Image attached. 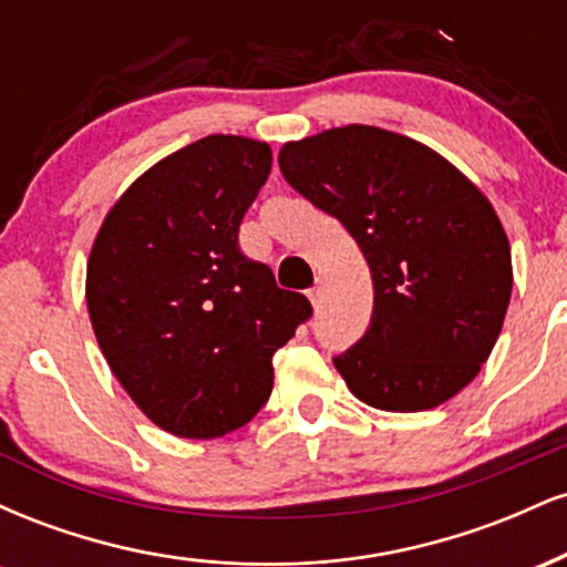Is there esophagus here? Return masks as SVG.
Segmentation results:
<instances>
[{"label": "esophagus", "instance_id": "34e87169", "mask_svg": "<svg viewBox=\"0 0 567 567\" xmlns=\"http://www.w3.org/2000/svg\"><path fill=\"white\" fill-rule=\"evenodd\" d=\"M309 301L315 303V309H320V303H322V279H317L315 288H309Z\"/></svg>", "mask_w": 567, "mask_h": 567}]
</instances>
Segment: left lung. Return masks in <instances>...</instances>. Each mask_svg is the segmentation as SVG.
<instances>
[{
    "instance_id": "left-lung-1",
    "label": "left lung",
    "mask_w": 567,
    "mask_h": 567,
    "mask_svg": "<svg viewBox=\"0 0 567 567\" xmlns=\"http://www.w3.org/2000/svg\"><path fill=\"white\" fill-rule=\"evenodd\" d=\"M279 171L347 226L370 266L365 336L333 357L351 392L394 413L458 394L512 296L509 239L483 192L419 141L368 125L285 143Z\"/></svg>"
}]
</instances>
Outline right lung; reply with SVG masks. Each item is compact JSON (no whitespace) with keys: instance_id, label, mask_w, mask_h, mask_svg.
I'll use <instances>...</instances> for the list:
<instances>
[{"instance_id":"1","label":"right lung","mask_w":567,"mask_h":567,"mask_svg":"<svg viewBox=\"0 0 567 567\" xmlns=\"http://www.w3.org/2000/svg\"><path fill=\"white\" fill-rule=\"evenodd\" d=\"M269 173L261 141L188 143L122 194L90 252L97 347L135 405L175 437L245 426L275 386V354L315 311L239 247Z\"/></svg>"}]
</instances>
